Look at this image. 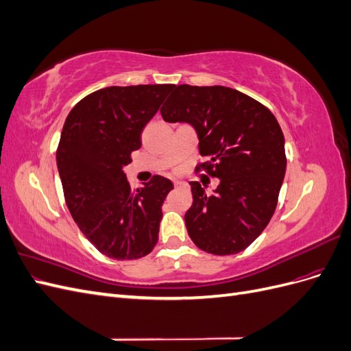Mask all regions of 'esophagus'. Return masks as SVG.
I'll list each match as a JSON object with an SVG mask.
<instances>
[{
	"instance_id": "obj_1",
	"label": "esophagus",
	"mask_w": 351,
	"mask_h": 351,
	"mask_svg": "<svg viewBox=\"0 0 351 351\" xmlns=\"http://www.w3.org/2000/svg\"><path fill=\"white\" fill-rule=\"evenodd\" d=\"M174 187L176 189H183V187H186V184L183 182H174Z\"/></svg>"
}]
</instances>
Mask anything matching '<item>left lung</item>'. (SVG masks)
Returning <instances> with one entry per match:
<instances>
[{
	"label": "left lung",
	"mask_w": 351,
	"mask_h": 351,
	"mask_svg": "<svg viewBox=\"0 0 351 351\" xmlns=\"http://www.w3.org/2000/svg\"><path fill=\"white\" fill-rule=\"evenodd\" d=\"M161 108L168 123H189L208 161L196 168L219 178L212 195L192 182L193 204L184 221L190 239L206 253L236 254L256 240L277 208L285 176L284 134L274 114L226 86L173 88Z\"/></svg>",
	"instance_id": "1"
}]
</instances>
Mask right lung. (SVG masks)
<instances>
[{
    "label": "right lung",
    "instance_id": "obj_1",
    "mask_svg": "<svg viewBox=\"0 0 351 351\" xmlns=\"http://www.w3.org/2000/svg\"><path fill=\"white\" fill-rule=\"evenodd\" d=\"M174 84L110 86L74 105L62 127L57 167L70 214L102 254L146 256L158 241L162 204L173 183L154 176L132 190L123 167L142 146L143 127Z\"/></svg>",
    "mask_w": 351,
    "mask_h": 351
}]
</instances>
